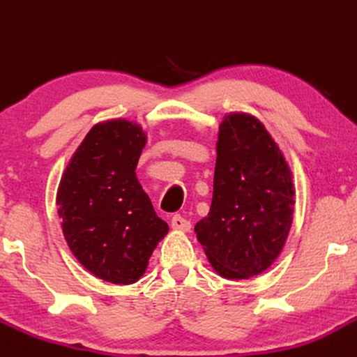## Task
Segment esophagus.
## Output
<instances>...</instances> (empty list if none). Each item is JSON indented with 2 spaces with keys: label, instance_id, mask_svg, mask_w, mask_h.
I'll use <instances>...</instances> for the list:
<instances>
[{
  "label": "esophagus",
  "instance_id": "1",
  "mask_svg": "<svg viewBox=\"0 0 357 357\" xmlns=\"http://www.w3.org/2000/svg\"><path fill=\"white\" fill-rule=\"evenodd\" d=\"M171 226H173V229H176V231H190L191 229V222L188 221L186 218L179 216V214L173 216V220H171Z\"/></svg>",
  "mask_w": 357,
  "mask_h": 357
}]
</instances>
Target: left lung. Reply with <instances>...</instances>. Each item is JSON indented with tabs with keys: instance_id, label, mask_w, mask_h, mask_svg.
Instances as JSON below:
<instances>
[{
	"instance_id": "8db88e82",
	"label": "left lung",
	"mask_w": 357,
	"mask_h": 357,
	"mask_svg": "<svg viewBox=\"0 0 357 357\" xmlns=\"http://www.w3.org/2000/svg\"><path fill=\"white\" fill-rule=\"evenodd\" d=\"M213 201L195 226L214 271L248 279L266 271L282 251L294 211V184L264 124L231 113L220 124Z\"/></svg>"
}]
</instances>
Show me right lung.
Returning <instances> with one entry per match:
<instances>
[{"label": "right lung", "instance_id": "add662e5", "mask_svg": "<svg viewBox=\"0 0 357 357\" xmlns=\"http://www.w3.org/2000/svg\"><path fill=\"white\" fill-rule=\"evenodd\" d=\"M144 144L139 124L98 123L73 154L56 195L71 252L89 273L113 284H132L143 276L169 231L136 178Z\"/></svg>", "mask_w": 357, "mask_h": 357}]
</instances>
